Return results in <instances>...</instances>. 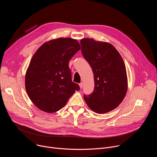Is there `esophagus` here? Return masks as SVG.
Returning a JSON list of instances; mask_svg holds the SVG:
<instances>
[{
	"label": "esophagus",
	"instance_id": "obj_1",
	"mask_svg": "<svg viewBox=\"0 0 157 157\" xmlns=\"http://www.w3.org/2000/svg\"><path fill=\"white\" fill-rule=\"evenodd\" d=\"M79 85L80 88H81V89H82V86H83V83H82V82H81V83H79Z\"/></svg>",
	"mask_w": 157,
	"mask_h": 157
}]
</instances>
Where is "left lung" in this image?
I'll return each instance as SVG.
<instances>
[{"label": "left lung", "mask_w": 157, "mask_h": 157, "mask_svg": "<svg viewBox=\"0 0 157 157\" xmlns=\"http://www.w3.org/2000/svg\"><path fill=\"white\" fill-rule=\"evenodd\" d=\"M81 52L91 66L94 79L93 92L84 99L95 113L104 114L116 108L127 89L125 66L119 53L111 44L91 38L80 41Z\"/></svg>", "instance_id": "1"}]
</instances>
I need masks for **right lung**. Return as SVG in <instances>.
Returning <instances> with one entry per match:
<instances>
[{
    "label": "right lung",
    "mask_w": 157,
    "mask_h": 157,
    "mask_svg": "<svg viewBox=\"0 0 157 157\" xmlns=\"http://www.w3.org/2000/svg\"><path fill=\"white\" fill-rule=\"evenodd\" d=\"M81 49L76 40L59 38L43 43L33 56L25 75V88L32 102L52 113L60 110L76 91L69 61Z\"/></svg>",
    "instance_id": "1"
}]
</instances>
